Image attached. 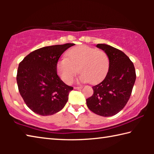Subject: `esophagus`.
<instances>
[{
	"label": "esophagus",
	"mask_w": 154,
	"mask_h": 154,
	"mask_svg": "<svg viewBox=\"0 0 154 154\" xmlns=\"http://www.w3.org/2000/svg\"><path fill=\"white\" fill-rule=\"evenodd\" d=\"M83 87L81 85V86H77V87H74V89L75 90H79V89H82Z\"/></svg>",
	"instance_id": "34e87169"
}]
</instances>
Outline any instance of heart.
Returning a JSON list of instances; mask_svg holds the SVG:
<instances>
[{
  "mask_svg": "<svg viewBox=\"0 0 154 154\" xmlns=\"http://www.w3.org/2000/svg\"><path fill=\"white\" fill-rule=\"evenodd\" d=\"M109 57L105 51L86 45L71 49L67 58L60 60L57 71L64 82L70 84L79 71V80L83 82L96 83L100 82L107 73Z\"/></svg>",
  "mask_w": 154,
  "mask_h": 154,
  "instance_id": "heart-1",
  "label": "heart"
}]
</instances>
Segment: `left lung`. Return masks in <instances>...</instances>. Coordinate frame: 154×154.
I'll use <instances>...</instances> for the list:
<instances>
[{"mask_svg": "<svg viewBox=\"0 0 154 154\" xmlns=\"http://www.w3.org/2000/svg\"><path fill=\"white\" fill-rule=\"evenodd\" d=\"M96 47L107 54L109 71L103 82L92 87L94 94L86 99V103L93 113L110 117L122 110L128 101L136 72L132 62L123 51L106 44Z\"/></svg>", "mask_w": 154, "mask_h": 154, "instance_id": "obj_1", "label": "left lung"}]
</instances>
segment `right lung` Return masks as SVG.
I'll return each instance as SVG.
<instances>
[{"instance_id": "right-lung-1", "label": "right lung", "mask_w": 154, "mask_h": 154, "mask_svg": "<svg viewBox=\"0 0 154 154\" xmlns=\"http://www.w3.org/2000/svg\"><path fill=\"white\" fill-rule=\"evenodd\" d=\"M74 43L43 47L31 52L19 64L17 83L26 105L35 113L47 116L62 110L73 88L57 75L60 57Z\"/></svg>"}]
</instances>
